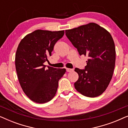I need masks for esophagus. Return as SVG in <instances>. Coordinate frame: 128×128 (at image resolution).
<instances>
[{
	"label": "esophagus",
	"mask_w": 128,
	"mask_h": 128,
	"mask_svg": "<svg viewBox=\"0 0 128 128\" xmlns=\"http://www.w3.org/2000/svg\"><path fill=\"white\" fill-rule=\"evenodd\" d=\"M66 71H67L68 72H71L73 71V69H69V68H67V69H66Z\"/></svg>",
	"instance_id": "1"
}]
</instances>
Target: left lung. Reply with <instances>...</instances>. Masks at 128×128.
<instances>
[{"label": "left lung", "instance_id": "left-lung-1", "mask_svg": "<svg viewBox=\"0 0 128 128\" xmlns=\"http://www.w3.org/2000/svg\"><path fill=\"white\" fill-rule=\"evenodd\" d=\"M65 33L79 55L88 57L84 69L75 68L78 74L75 88L86 97L100 96L109 85L115 68L116 51L111 35L94 22L67 30Z\"/></svg>", "mask_w": 128, "mask_h": 128}]
</instances>
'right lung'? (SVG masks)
<instances>
[{
    "label": "right lung",
    "instance_id": "1",
    "mask_svg": "<svg viewBox=\"0 0 128 128\" xmlns=\"http://www.w3.org/2000/svg\"><path fill=\"white\" fill-rule=\"evenodd\" d=\"M64 30L50 31L37 30L27 34L17 47L15 65L17 77L26 96L35 102H48L55 96L60 78L65 69L48 66L54 45L64 36Z\"/></svg>",
    "mask_w": 128,
    "mask_h": 128
}]
</instances>
